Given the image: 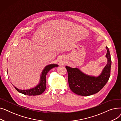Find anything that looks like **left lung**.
I'll use <instances>...</instances> for the list:
<instances>
[{"label":"left lung","mask_w":121,"mask_h":121,"mask_svg":"<svg viewBox=\"0 0 121 121\" xmlns=\"http://www.w3.org/2000/svg\"><path fill=\"white\" fill-rule=\"evenodd\" d=\"M106 48L107 63L98 77L85 74L78 68L66 67L69 85L74 93L83 96H90L99 92L106 84L110 75L111 59L108 48L106 47Z\"/></svg>","instance_id":"obj_1"}]
</instances>
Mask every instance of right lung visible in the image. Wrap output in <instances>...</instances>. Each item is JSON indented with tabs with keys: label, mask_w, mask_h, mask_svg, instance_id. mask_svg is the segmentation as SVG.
Listing matches in <instances>:
<instances>
[{
	"label": "right lung",
	"mask_w": 121,
	"mask_h": 121,
	"mask_svg": "<svg viewBox=\"0 0 121 121\" xmlns=\"http://www.w3.org/2000/svg\"><path fill=\"white\" fill-rule=\"evenodd\" d=\"M57 64H50L44 68L40 78V81L38 85L36 87L32 88L28 90H21L18 89L17 88L15 87V88L18 92L25 95H28V96H37L42 94L46 89V76L48 73L51 69L54 67H58Z\"/></svg>",
	"instance_id": "right-lung-1"
}]
</instances>
